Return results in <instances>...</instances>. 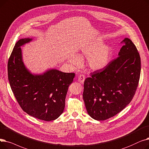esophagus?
Instances as JSON below:
<instances>
[{
    "instance_id": "1",
    "label": "esophagus",
    "mask_w": 149,
    "mask_h": 149,
    "mask_svg": "<svg viewBox=\"0 0 149 149\" xmlns=\"http://www.w3.org/2000/svg\"><path fill=\"white\" fill-rule=\"evenodd\" d=\"M85 81V76L82 74H80L79 76H78V81L81 83V84H83L84 82Z\"/></svg>"
}]
</instances>
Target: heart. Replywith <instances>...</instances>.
Masks as SVG:
<instances>
[{
	"label": "heart",
	"instance_id": "1",
	"mask_svg": "<svg viewBox=\"0 0 149 149\" xmlns=\"http://www.w3.org/2000/svg\"><path fill=\"white\" fill-rule=\"evenodd\" d=\"M102 41H97L84 48L79 56L87 58L88 67L93 70H101L108 65L110 62L112 49L109 45H102ZM69 62L73 66L79 64L80 59L75 56H72L69 59Z\"/></svg>",
	"mask_w": 149,
	"mask_h": 149
}]
</instances>
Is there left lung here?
<instances>
[{
    "label": "left lung",
    "mask_w": 149,
    "mask_h": 149,
    "mask_svg": "<svg viewBox=\"0 0 149 149\" xmlns=\"http://www.w3.org/2000/svg\"><path fill=\"white\" fill-rule=\"evenodd\" d=\"M119 56L84 81L83 99L88 115L104 121L121 111L135 94L140 77L141 58L138 49L125 38Z\"/></svg>",
    "instance_id": "1"
}]
</instances>
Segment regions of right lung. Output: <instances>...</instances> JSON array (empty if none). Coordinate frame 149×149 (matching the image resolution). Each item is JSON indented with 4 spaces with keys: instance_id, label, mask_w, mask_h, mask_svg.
I'll return each instance as SVG.
<instances>
[{
    "instance_id": "obj_1",
    "label": "right lung",
    "mask_w": 149,
    "mask_h": 149,
    "mask_svg": "<svg viewBox=\"0 0 149 149\" xmlns=\"http://www.w3.org/2000/svg\"><path fill=\"white\" fill-rule=\"evenodd\" d=\"M32 39L16 42L8 62V77L13 93L20 107L29 115L50 121L57 119L65 108V97L74 73L52 69L34 75L25 67L20 46Z\"/></svg>"
}]
</instances>
